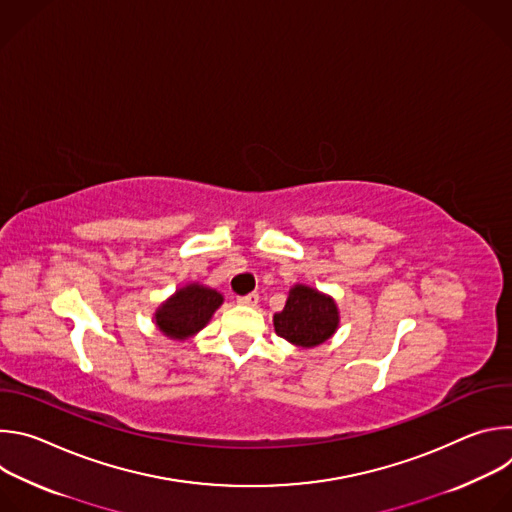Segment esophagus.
Instances as JSON below:
<instances>
[{"label":"esophagus","instance_id":"obj_1","mask_svg":"<svg viewBox=\"0 0 512 512\" xmlns=\"http://www.w3.org/2000/svg\"><path fill=\"white\" fill-rule=\"evenodd\" d=\"M237 302L243 304V306H257V304H259V294H257V291H253V294H247V296L237 298Z\"/></svg>","mask_w":512,"mask_h":512}]
</instances>
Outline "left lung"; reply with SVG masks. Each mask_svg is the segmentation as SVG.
<instances>
[{"label": "left lung", "instance_id": "8db88e82", "mask_svg": "<svg viewBox=\"0 0 512 512\" xmlns=\"http://www.w3.org/2000/svg\"><path fill=\"white\" fill-rule=\"evenodd\" d=\"M277 336L298 346H318L338 328V308L320 291L296 285L289 291L285 308L273 316Z\"/></svg>", "mask_w": 512, "mask_h": 512}]
</instances>
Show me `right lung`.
Instances as JSON below:
<instances>
[{"label":"right lung","instance_id":"obj_1","mask_svg":"<svg viewBox=\"0 0 512 512\" xmlns=\"http://www.w3.org/2000/svg\"><path fill=\"white\" fill-rule=\"evenodd\" d=\"M221 304L223 296L218 291L190 283L176 291V296L156 312V324L166 336L184 340L204 328Z\"/></svg>","mask_w":512,"mask_h":512}]
</instances>
